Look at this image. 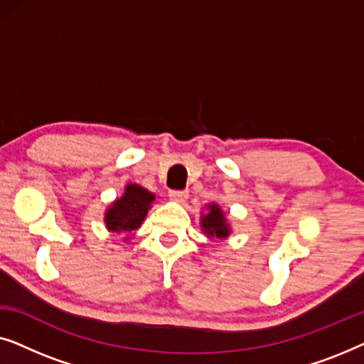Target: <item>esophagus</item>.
<instances>
[{"instance_id": "1", "label": "esophagus", "mask_w": 364, "mask_h": 364, "mask_svg": "<svg viewBox=\"0 0 364 364\" xmlns=\"http://www.w3.org/2000/svg\"><path fill=\"white\" fill-rule=\"evenodd\" d=\"M168 197H171L173 202H186L188 197V192L187 191H171L168 192Z\"/></svg>"}]
</instances>
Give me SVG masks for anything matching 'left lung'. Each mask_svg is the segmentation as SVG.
Here are the masks:
<instances>
[{"label":"left lung","instance_id":"obj_1","mask_svg":"<svg viewBox=\"0 0 364 364\" xmlns=\"http://www.w3.org/2000/svg\"><path fill=\"white\" fill-rule=\"evenodd\" d=\"M202 232L205 233L208 238H227L230 235V225H228L225 213L217 203H208L207 213H203L200 218Z\"/></svg>","mask_w":364,"mask_h":364}]
</instances>
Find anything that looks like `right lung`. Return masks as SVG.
Segmentation results:
<instances>
[{"mask_svg":"<svg viewBox=\"0 0 364 364\" xmlns=\"http://www.w3.org/2000/svg\"><path fill=\"white\" fill-rule=\"evenodd\" d=\"M156 196L137 183H127L122 197L114 200L104 215L109 232L132 233L142 225ZM127 238V237H126Z\"/></svg>","mask_w":364,"mask_h":364,"instance_id":"right-lung-1","label":"right lung"}]
</instances>
